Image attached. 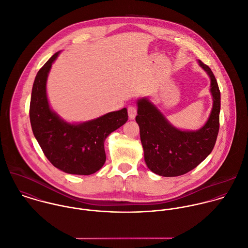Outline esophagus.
<instances>
[{
    "instance_id": "34e87169",
    "label": "esophagus",
    "mask_w": 248,
    "mask_h": 248,
    "mask_svg": "<svg viewBox=\"0 0 248 248\" xmlns=\"http://www.w3.org/2000/svg\"><path fill=\"white\" fill-rule=\"evenodd\" d=\"M127 112H128V118L130 120H133L136 115H137V108L133 105H130L128 108H127Z\"/></svg>"
}]
</instances>
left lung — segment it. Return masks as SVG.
<instances>
[{"mask_svg": "<svg viewBox=\"0 0 248 248\" xmlns=\"http://www.w3.org/2000/svg\"><path fill=\"white\" fill-rule=\"evenodd\" d=\"M211 79L213 108L206 124L197 130L174 126L148 98L137 100L136 122L148 168L162 177H177L197 167L212 153L219 130L220 92L211 68L197 61Z\"/></svg>", "mask_w": 248, "mask_h": 248, "instance_id": "obj_1", "label": "left lung"}]
</instances>
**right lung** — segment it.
<instances>
[{
    "label": "right lung",
    "instance_id": "right-lung-1",
    "mask_svg": "<svg viewBox=\"0 0 248 248\" xmlns=\"http://www.w3.org/2000/svg\"><path fill=\"white\" fill-rule=\"evenodd\" d=\"M59 54L60 51L38 70L32 85L30 103L32 133L56 168L72 175H92L105 163L104 141L126 123L127 110L123 108L79 124L62 120L51 109L46 93L48 74Z\"/></svg>",
    "mask_w": 248,
    "mask_h": 248
}]
</instances>
